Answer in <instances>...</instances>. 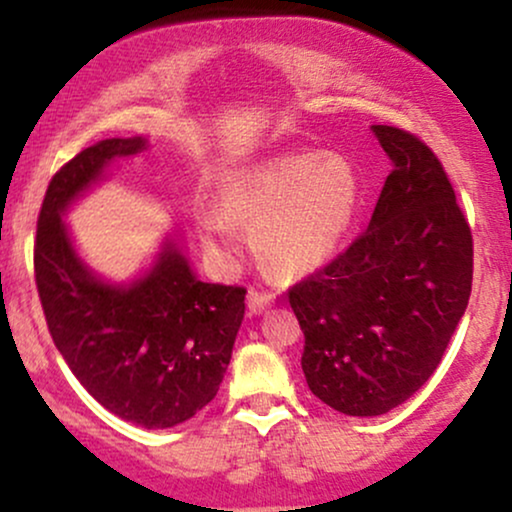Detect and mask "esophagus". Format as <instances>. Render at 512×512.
<instances>
[{
    "label": "esophagus",
    "mask_w": 512,
    "mask_h": 512,
    "mask_svg": "<svg viewBox=\"0 0 512 512\" xmlns=\"http://www.w3.org/2000/svg\"><path fill=\"white\" fill-rule=\"evenodd\" d=\"M272 303H274V293L272 291H257V289L250 291L248 305H250L252 313H262V310L269 308Z\"/></svg>",
    "instance_id": "34e87169"
}]
</instances>
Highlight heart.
I'll return each instance as SVG.
<instances>
[{"label": "heart", "mask_w": 512, "mask_h": 512, "mask_svg": "<svg viewBox=\"0 0 512 512\" xmlns=\"http://www.w3.org/2000/svg\"><path fill=\"white\" fill-rule=\"evenodd\" d=\"M361 175L344 156L281 154L245 168L223 187V211H207L211 243L231 238L233 221L252 226V245L281 274L320 267L337 252L361 207Z\"/></svg>", "instance_id": "obj_1"}]
</instances>
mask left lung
Segmentation results:
<instances>
[{
	"instance_id": "left-lung-1",
	"label": "left lung",
	"mask_w": 512,
	"mask_h": 512,
	"mask_svg": "<svg viewBox=\"0 0 512 512\" xmlns=\"http://www.w3.org/2000/svg\"><path fill=\"white\" fill-rule=\"evenodd\" d=\"M392 170L366 231L289 289L310 392L378 416L443 361L472 293V228L443 163L416 134L373 125Z\"/></svg>"
}]
</instances>
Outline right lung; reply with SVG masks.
<instances>
[{
  "instance_id": "1",
  "label": "right lung",
  "mask_w": 512,
  "mask_h": 512,
  "mask_svg": "<svg viewBox=\"0 0 512 512\" xmlns=\"http://www.w3.org/2000/svg\"><path fill=\"white\" fill-rule=\"evenodd\" d=\"M144 146L142 137L105 139L52 175L33 269L52 342L88 395L132 424L170 428L219 392L248 291L199 281L173 243L127 289L101 284L79 262L62 211L105 163Z\"/></svg>"
}]
</instances>
